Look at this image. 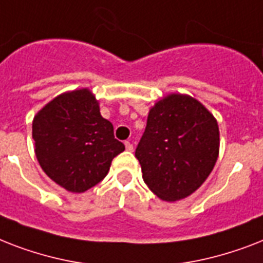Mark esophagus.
<instances>
[{
	"label": "esophagus",
	"mask_w": 263,
	"mask_h": 263,
	"mask_svg": "<svg viewBox=\"0 0 263 263\" xmlns=\"http://www.w3.org/2000/svg\"><path fill=\"white\" fill-rule=\"evenodd\" d=\"M125 148H127V152H134V144L131 142H125Z\"/></svg>",
	"instance_id": "obj_1"
}]
</instances>
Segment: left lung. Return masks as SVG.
I'll return each mask as SVG.
<instances>
[{
	"label": "left lung",
	"mask_w": 263,
	"mask_h": 263,
	"mask_svg": "<svg viewBox=\"0 0 263 263\" xmlns=\"http://www.w3.org/2000/svg\"><path fill=\"white\" fill-rule=\"evenodd\" d=\"M216 117L187 94H169L154 103L136 147L144 183L160 199H184L204 183L218 158Z\"/></svg>",
	"instance_id": "left-lung-1"
}]
</instances>
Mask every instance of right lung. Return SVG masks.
<instances>
[{"mask_svg":"<svg viewBox=\"0 0 263 263\" xmlns=\"http://www.w3.org/2000/svg\"><path fill=\"white\" fill-rule=\"evenodd\" d=\"M32 139L43 172L75 194L98 184L111 160L125 150L88 88L67 91L47 102L32 120Z\"/></svg>","mask_w":263,"mask_h":263,"instance_id":"add662e5","label":"right lung"}]
</instances>
